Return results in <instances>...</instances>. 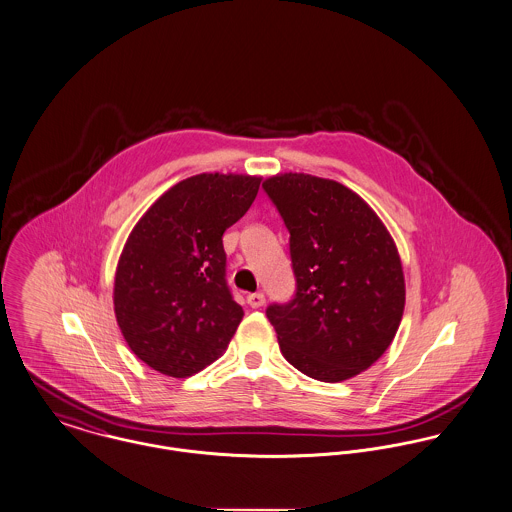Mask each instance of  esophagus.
Masks as SVG:
<instances>
[{"mask_svg": "<svg viewBox=\"0 0 512 512\" xmlns=\"http://www.w3.org/2000/svg\"><path fill=\"white\" fill-rule=\"evenodd\" d=\"M247 304H249L251 308H261V306L265 304V294H263V292H251V294L247 296Z\"/></svg>", "mask_w": 512, "mask_h": 512, "instance_id": "34e87169", "label": "esophagus"}]
</instances>
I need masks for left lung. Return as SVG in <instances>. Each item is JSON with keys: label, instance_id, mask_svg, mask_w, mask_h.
Returning <instances> with one entry per match:
<instances>
[{"label": "left lung", "instance_id": "8db88e82", "mask_svg": "<svg viewBox=\"0 0 512 512\" xmlns=\"http://www.w3.org/2000/svg\"><path fill=\"white\" fill-rule=\"evenodd\" d=\"M263 188L290 233L296 279L292 300L267 308L284 359L324 383L351 379L397 334L404 312L397 245L369 204L336 180L286 172Z\"/></svg>", "mask_w": 512, "mask_h": 512}]
</instances>
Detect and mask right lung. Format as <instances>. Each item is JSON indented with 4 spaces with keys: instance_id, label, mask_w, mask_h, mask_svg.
<instances>
[{
    "instance_id": "add662e5",
    "label": "right lung",
    "mask_w": 512,
    "mask_h": 512,
    "mask_svg": "<svg viewBox=\"0 0 512 512\" xmlns=\"http://www.w3.org/2000/svg\"><path fill=\"white\" fill-rule=\"evenodd\" d=\"M259 184L247 174L190 176L129 233L115 271V318L151 369L184 379L228 349L243 308L226 281L222 237L245 216Z\"/></svg>"
}]
</instances>
